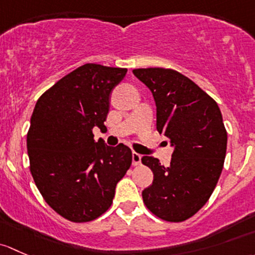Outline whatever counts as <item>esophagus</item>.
<instances>
[{"label":"esophagus","instance_id":"obj_1","mask_svg":"<svg viewBox=\"0 0 255 255\" xmlns=\"http://www.w3.org/2000/svg\"><path fill=\"white\" fill-rule=\"evenodd\" d=\"M141 163V154L137 152H132V166H138Z\"/></svg>","mask_w":255,"mask_h":255}]
</instances>
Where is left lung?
I'll return each mask as SVG.
<instances>
[{"instance_id":"obj_1","label":"left lung","mask_w":255,"mask_h":255,"mask_svg":"<svg viewBox=\"0 0 255 255\" xmlns=\"http://www.w3.org/2000/svg\"><path fill=\"white\" fill-rule=\"evenodd\" d=\"M133 75L153 94L157 131L174 147L168 167L143 156L153 173L152 185L142 191L143 203L158 219L183 222L211 196L227 148V131L216 102L178 71L162 67L135 69Z\"/></svg>"}]
</instances>
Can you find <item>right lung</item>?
Segmentation results:
<instances>
[{"label": "right lung", "mask_w": 255, "mask_h": 255, "mask_svg": "<svg viewBox=\"0 0 255 255\" xmlns=\"http://www.w3.org/2000/svg\"><path fill=\"white\" fill-rule=\"evenodd\" d=\"M128 69L86 64L57 81L38 99L27 133L36 188L55 212L76 224L93 221L112 206L132 152L94 141L106 128L109 96Z\"/></svg>", "instance_id": "obj_1"}]
</instances>
